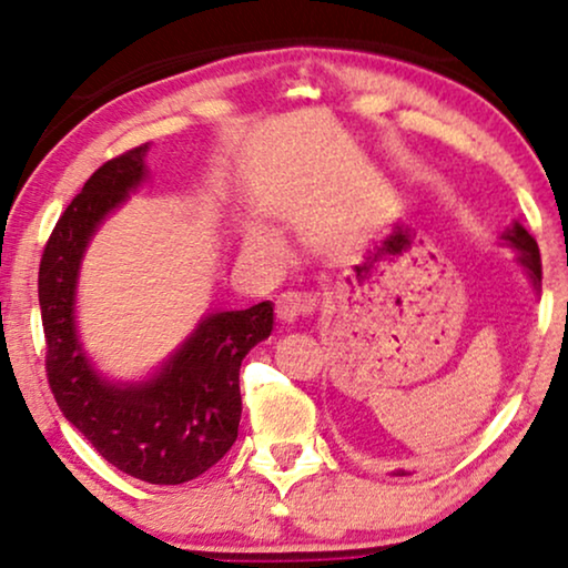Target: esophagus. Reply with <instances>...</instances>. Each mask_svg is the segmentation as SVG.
I'll list each match as a JSON object with an SVG mask.
<instances>
[{"label":"esophagus","mask_w":568,"mask_h":568,"mask_svg":"<svg viewBox=\"0 0 568 568\" xmlns=\"http://www.w3.org/2000/svg\"><path fill=\"white\" fill-rule=\"evenodd\" d=\"M315 300L313 294H302V292H284L282 297L276 300V315L278 321L284 323H297L302 317H307L313 313Z\"/></svg>","instance_id":"esophagus-1"}]
</instances>
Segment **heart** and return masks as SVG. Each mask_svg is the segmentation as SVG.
<instances>
[{
  "instance_id": "1",
  "label": "heart",
  "mask_w": 568,
  "mask_h": 568,
  "mask_svg": "<svg viewBox=\"0 0 568 568\" xmlns=\"http://www.w3.org/2000/svg\"><path fill=\"white\" fill-rule=\"evenodd\" d=\"M247 251L258 255V258H278L284 253V240L276 230L266 227V224H255L247 232Z\"/></svg>"
}]
</instances>
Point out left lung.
I'll list each match as a JSON object with an SVG mask.
<instances>
[{"label": "left lung", "mask_w": 568, "mask_h": 568, "mask_svg": "<svg viewBox=\"0 0 568 568\" xmlns=\"http://www.w3.org/2000/svg\"><path fill=\"white\" fill-rule=\"evenodd\" d=\"M499 245H507L515 251V261L523 266L525 276L530 278L532 290L540 292V276H542L540 251L530 232H527L519 222H511L509 227L499 235ZM395 476H406V470H395Z\"/></svg>", "instance_id": "8db88e82"}]
</instances>
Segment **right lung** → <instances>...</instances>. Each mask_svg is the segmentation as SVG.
Segmentation results:
<instances>
[{
	"mask_svg": "<svg viewBox=\"0 0 568 568\" xmlns=\"http://www.w3.org/2000/svg\"><path fill=\"white\" fill-rule=\"evenodd\" d=\"M150 144L105 162L53 227L38 271L45 372L61 414L115 468L158 486L193 480L235 445L243 398L240 364L274 331V305L212 310L191 336L139 379L103 375L82 344L77 284L108 216L150 181Z\"/></svg>",
	"mask_w": 568,
	"mask_h": 568,
	"instance_id": "right-lung-1",
	"label": "right lung"
}]
</instances>
